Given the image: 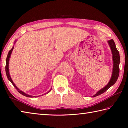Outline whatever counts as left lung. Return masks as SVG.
I'll return each mask as SVG.
<instances>
[{
	"mask_svg": "<svg viewBox=\"0 0 128 128\" xmlns=\"http://www.w3.org/2000/svg\"><path fill=\"white\" fill-rule=\"evenodd\" d=\"M108 44L110 46L111 52L112 54V60H113V69H112V73L111 76V78L110 81L108 83L105 87L102 88L101 90H98L96 94H95L94 97H96L98 96V95L103 94L105 91H106L109 88L115 84L118 80V76L119 75V64H120V55L119 52L116 48L115 44L114 41L111 39L110 40L108 41Z\"/></svg>",
	"mask_w": 128,
	"mask_h": 128,
	"instance_id": "obj_1",
	"label": "left lung"
}]
</instances>
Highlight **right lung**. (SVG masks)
<instances>
[{"instance_id":"add662e5","label":"right lung","mask_w":128,"mask_h":128,"mask_svg":"<svg viewBox=\"0 0 128 128\" xmlns=\"http://www.w3.org/2000/svg\"><path fill=\"white\" fill-rule=\"evenodd\" d=\"M16 41L14 42V43L16 42ZM13 48H14V46H13V48H11V49L9 50V52H8V55H7V57H6V76H7V78L8 79V80L10 81V82L12 83V84L14 86V87L17 90L18 92L20 93V94H22V95H24V96H26V97H37V96H31V95H29V94H25L24 92L23 91H22V90H20L18 89V88L17 87V86L15 85L14 83H13V82L12 81V78L10 77V74H9V58H10V55H11V54H12V51L13 50ZM52 90V89H51L49 91L47 92V94H48V92H49L50 90Z\"/></svg>"}]
</instances>
